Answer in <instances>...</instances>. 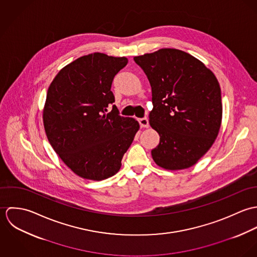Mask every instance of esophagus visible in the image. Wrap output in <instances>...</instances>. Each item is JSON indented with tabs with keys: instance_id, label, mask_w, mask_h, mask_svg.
Instances as JSON below:
<instances>
[{
	"instance_id": "34e87169",
	"label": "esophagus",
	"mask_w": 257,
	"mask_h": 257,
	"mask_svg": "<svg viewBox=\"0 0 257 257\" xmlns=\"http://www.w3.org/2000/svg\"><path fill=\"white\" fill-rule=\"evenodd\" d=\"M139 122L141 124L142 127H148L149 122H148V118L147 117H142L139 119Z\"/></svg>"
}]
</instances>
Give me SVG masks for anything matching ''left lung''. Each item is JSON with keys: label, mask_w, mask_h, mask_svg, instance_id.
Masks as SVG:
<instances>
[{"label": "left lung", "mask_w": 257, "mask_h": 257, "mask_svg": "<svg viewBox=\"0 0 257 257\" xmlns=\"http://www.w3.org/2000/svg\"><path fill=\"white\" fill-rule=\"evenodd\" d=\"M151 86L149 123L160 137L151 150L168 170L193 166L213 146L222 106L219 82L200 60L182 50L163 48L134 57Z\"/></svg>", "instance_id": "1"}]
</instances>
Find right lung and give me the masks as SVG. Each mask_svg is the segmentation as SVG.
I'll list each match as a JSON object with an SVG mask.
<instances>
[{
	"instance_id": "add662e5",
	"label": "right lung",
	"mask_w": 257,
	"mask_h": 257,
	"mask_svg": "<svg viewBox=\"0 0 257 257\" xmlns=\"http://www.w3.org/2000/svg\"><path fill=\"white\" fill-rule=\"evenodd\" d=\"M125 57L95 52L79 57L50 84L43 110L47 139L62 161L78 176L101 181L121 166L140 123L119 115L110 91Z\"/></svg>"
}]
</instances>
